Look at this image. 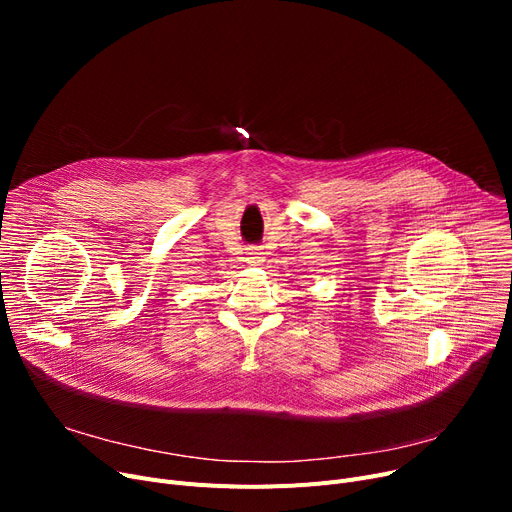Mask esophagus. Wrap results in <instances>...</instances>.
<instances>
[{"instance_id":"1","label":"esophagus","mask_w":512,"mask_h":512,"mask_svg":"<svg viewBox=\"0 0 512 512\" xmlns=\"http://www.w3.org/2000/svg\"><path fill=\"white\" fill-rule=\"evenodd\" d=\"M263 261H265V257H263V251H261V249H257V247L247 249V263H249V265H261Z\"/></svg>"}]
</instances>
